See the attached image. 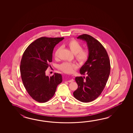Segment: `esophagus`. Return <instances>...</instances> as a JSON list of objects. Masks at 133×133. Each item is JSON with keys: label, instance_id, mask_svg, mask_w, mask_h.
Instances as JSON below:
<instances>
[{"label": "esophagus", "instance_id": "1", "mask_svg": "<svg viewBox=\"0 0 133 133\" xmlns=\"http://www.w3.org/2000/svg\"><path fill=\"white\" fill-rule=\"evenodd\" d=\"M73 81H74V80L73 79H71L70 80H68V82H69V83H70V82H73Z\"/></svg>", "mask_w": 133, "mask_h": 133}]
</instances>
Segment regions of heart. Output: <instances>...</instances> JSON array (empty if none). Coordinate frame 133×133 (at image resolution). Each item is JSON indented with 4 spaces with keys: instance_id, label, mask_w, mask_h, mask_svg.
<instances>
[{
    "instance_id": "1",
    "label": "heart",
    "mask_w": 133,
    "mask_h": 133,
    "mask_svg": "<svg viewBox=\"0 0 133 133\" xmlns=\"http://www.w3.org/2000/svg\"><path fill=\"white\" fill-rule=\"evenodd\" d=\"M66 45L70 49L74 54L77 61L81 64H83L88 60L89 57V53L87 49H82V46L78 41L76 40H71L67 43ZM61 48L59 47L56 50L54 53L55 58H58ZM60 70L66 73L71 74L73 73L74 70L77 68L76 63L64 62L58 66Z\"/></svg>"
}]
</instances>
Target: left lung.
Segmentation results:
<instances>
[{"mask_svg":"<svg viewBox=\"0 0 133 133\" xmlns=\"http://www.w3.org/2000/svg\"><path fill=\"white\" fill-rule=\"evenodd\" d=\"M77 38L86 41L89 55L80 69L81 75L88 76L75 78L78 88L73 95L81 102H91L100 95L105 87L110 72V60L105 48L93 37L83 34Z\"/></svg>","mask_w":133,"mask_h":133,"instance_id":"1","label":"left lung"}]
</instances>
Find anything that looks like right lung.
<instances>
[{"label": "right lung", "mask_w": 133, "mask_h": 133, "mask_svg": "<svg viewBox=\"0 0 133 133\" xmlns=\"http://www.w3.org/2000/svg\"><path fill=\"white\" fill-rule=\"evenodd\" d=\"M64 38L40 37L28 45L23 53L20 66L23 83L28 94L37 102L49 101L62 82L60 74L49 77L45 75V71L50 66L55 45Z\"/></svg>", "instance_id": "1"}]
</instances>
